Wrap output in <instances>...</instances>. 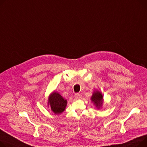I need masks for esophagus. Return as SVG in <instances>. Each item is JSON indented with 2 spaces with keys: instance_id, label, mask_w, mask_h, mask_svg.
<instances>
[{
  "instance_id": "1",
  "label": "esophagus",
  "mask_w": 147,
  "mask_h": 147,
  "mask_svg": "<svg viewBox=\"0 0 147 147\" xmlns=\"http://www.w3.org/2000/svg\"><path fill=\"white\" fill-rule=\"evenodd\" d=\"M74 97L76 99H82V96L80 93H76L74 95Z\"/></svg>"
}]
</instances>
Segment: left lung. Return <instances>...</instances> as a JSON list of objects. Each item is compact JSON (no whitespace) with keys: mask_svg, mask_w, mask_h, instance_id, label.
<instances>
[{"mask_svg":"<svg viewBox=\"0 0 147 147\" xmlns=\"http://www.w3.org/2000/svg\"><path fill=\"white\" fill-rule=\"evenodd\" d=\"M92 101L94 102L96 106L99 108L103 103V96L100 92L96 91L92 96Z\"/></svg>","mask_w":147,"mask_h":147,"instance_id":"1","label":"left lung"}]
</instances>
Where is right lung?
I'll return each mask as SVG.
<instances>
[{
  "instance_id": "obj_1",
  "label": "right lung",
  "mask_w": 147,
  "mask_h": 147,
  "mask_svg": "<svg viewBox=\"0 0 147 147\" xmlns=\"http://www.w3.org/2000/svg\"><path fill=\"white\" fill-rule=\"evenodd\" d=\"M48 105L55 114L61 113L65 109L67 100L57 92H53L48 98Z\"/></svg>"
}]
</instances>
